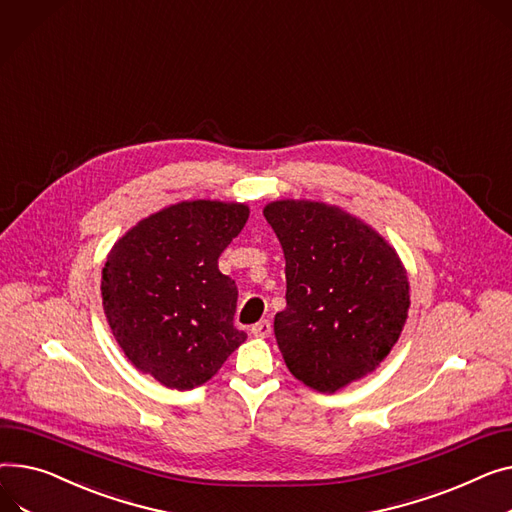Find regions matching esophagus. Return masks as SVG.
I'll return each mask as SVG.
<instances>
[{
	"label": "esophagus",
	"instance_id": "esophagus-1",
	"mask_svg": "<svg viewBox=\"0 0 512 512\" xmlns=\"http://www.w3.org/2000/svg\"><path fill=\"white\" fill-rule=\"evenodd\" d=\"M251 333L257 335V337H269V333H271V323H269V321H259V323L253 325Z\"/></svg>",
	"mask_w": 512,
	"mask_h": 512
}]
</instances>
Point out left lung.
<instances>
[{"instance_id": "1", "label": "left lung", "mask_w": 512, "mask_h": 512, "mask_svg": "<svg viewBox=\"0 0 512 512\" xmlns=\"http://www.w3.org/2000/svg\"><path fill=\"white\" fill-rule=\"evenodd\" d=\"M286 259V309L274 333L294 377L335 393L389 356L410 311V282L385 236L348 210L311 199L263 208Z\"/></svg>"}]
</instances>
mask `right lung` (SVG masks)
I'll return each instance as SVG.
<instances>
[{"label": "right lung", "mask_w": 512, "mask_h": 512, "mask_svg": "<svg viewBox=\"0 0 512 512\" xmlns=\"http://www.w3.org/2000/svg\"><path fill=\"white\" fill-rule=\"evenodd\" d=\"M249 220L238 201L185 199L131 226L107 255L100 294L127 360L160 385L208 383L247 333L218 257Z\"/></svg>", "instance_id": "add662e5"}]
</instances>
